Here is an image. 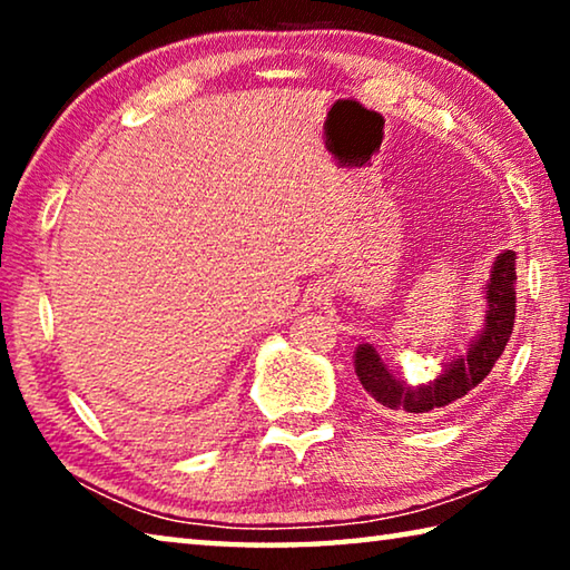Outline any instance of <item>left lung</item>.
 Masks as SVG:
<instances>
[{
    "instance_id": "obj_1",
    "label": "left lung",
    "mask_w": 570,
    "mask_h": 570,
    "mask_svg": "<svg viewBox=\"0 0 570 570\" xmlns=\"http://www.w3.org/2000/svg\"><path fill=\"white\" fill-rule=\"evenodd\" d=\"M488 312L485 330L470 344L465 354L450 360L435 380L420 387L404 384L387 370L380 352L372 344H360L354 352V370L366 394L380 404V410L407 420L435 417L448 404L465 397L470 390L493 372L503 354L515 324V254L503 250L495 258L488 278Z\"/></svg>"
}]
</instances>
